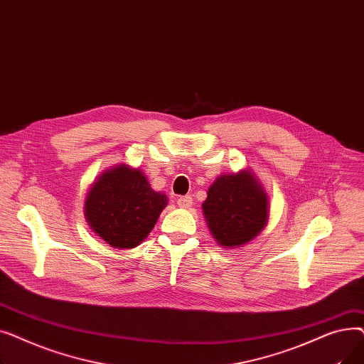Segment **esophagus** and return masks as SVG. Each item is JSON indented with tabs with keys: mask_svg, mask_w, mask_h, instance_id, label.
Wrapping results in <instances>:
<instances>
[{
	"mask_svg": "<svg viewBox=\"0 0 364 364\" xmlns=\"http://www.w3.org/2000/svg\"><path fill=\"white\" fill-rule=\"evenodd\" d=\"M177 205H178L180 208L187 209V208H190V206L193 205V199H192V196H180V198L177 199Z\"/></svg>",
	"mask_w": 364,
	"mask_h": 364,
	"instance_id": "obj_1",
	"label": "esophagus"
}]
</instances>
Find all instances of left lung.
Masks as SVG:
<instances>
[{
    "label": "left lung",
    "mask_w": 364,
    "mask_h": 364,
    "mask_svg": "<svg viewBox=\"0 0 364 364\" xmlns=\"http://www.w3.org/2000/svg\"><path fill=\"white\" fill-rule=\"evenodd\" d=\"M267 195L250 171L218 177L208 190L203 213L221 246L252 240L267 223Z\"/></svg>",
    "instance_id": "1"
}]
</instances>
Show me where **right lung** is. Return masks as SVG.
<instances>
[{"mask_svg": "<svg viewBox=\"0 0 364 364\" xmlns=\"http://www.w3.org/2000/svg\"><path fill=\"white\" fill-rule=\"evenodd\" d=\"M165 206L166 196L150 188L141 171L119 165L92 184L85 217L103 240L128 250L147 237Z\"/></svg>", "mask_w": 364, "mask_h": 364, "instance_id": "right-lung-1", "label": "right lung"}]
</instances>
